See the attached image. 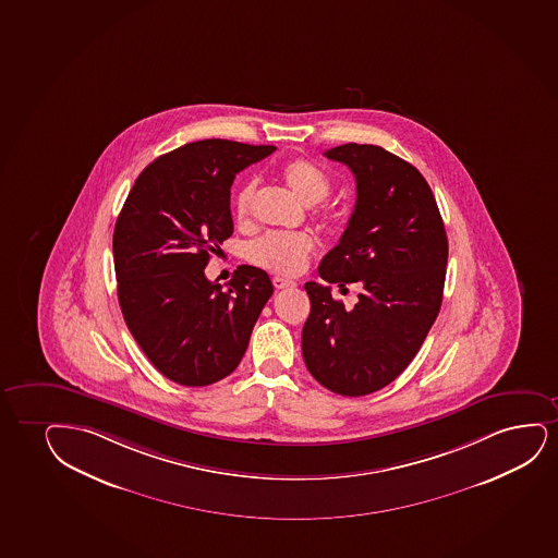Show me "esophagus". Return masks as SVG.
Masks as SVG:
<instances>
[{"instance_id":"obj_1","label":"esophagus","mask_w":558,"mask_h":558,"mask_svg":"<svg viewBox=\"0 0 558 558\" xmlns=\"http://www.w3.org/2000/svg\"><path fill=\"white\" fill-rule=\"evenodd\" d=\"M274 287H276L277 290L281 289H292V287H296L298 282L292 281V279H284V277L276 276L274 279Z\"/></svg>"}]
</instances>
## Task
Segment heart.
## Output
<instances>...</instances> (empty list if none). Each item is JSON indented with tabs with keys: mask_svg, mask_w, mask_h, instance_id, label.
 I'll return each instance as SVG.
<instances>
[{
	"mask_svg": "<svg viewBox=\"0 0 558 558\" xmlns=\"http://www.w3.org/2000/svg\"><path fill=\"white\" fill-rule=\"evenodd\" d=\"M282 181L289 184L290 191L296 194L304 204L313 205L332 191V179L318 163L307 158H292L279 170ZM256 196V181L248 179L240 184L232 199L233 219L241 226L247 225L253 213ZM323 217L332 220V211L323 209ZM315 251V240L307 232H269L258 240L251 241L247 247L248 260L260 268L279 274V276H296L310 260Z\"/></svg>",
	"mask_w": 558,
	"mask_h": 558,
	"instance_id": "1",
	"label": "heart"
}]
</instances>
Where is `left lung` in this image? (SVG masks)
Returning a JSON list of instances; mask_svg holds the SVG:
<instances>
[{"mask_svg":"<svg viewBox=\"0 0 558 558\" xmlns=\"http://www.w3.org/2000/svg\"><path fill=\"white\" fill-rule=\"evenodd\" d=\"M356 179V205L318 276L359 282L353 310L325 284L305 282L310 317L302 353L310 374L341 396L372 395L415 359L444 300L447 233L438 204L416 168L377 145L326 150ZM347 290V289H345Z\"/></svg>","mask_w":558,"mask_h":558,"instance_id":"8db88e82","label":"left lung"}]
</instances>
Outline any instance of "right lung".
<instances>
[{
    "label": "right lung",
    "instance_id": "obj_1",
    "mask_svg": "<svg viewBox=\"0 0 558 558\" xmlns=\"http://www.w3.org/2000/svg\"><path fill=\"white\" fill-rule=\"evenodd\" d=\"M274 150L204 140L158 156L135 179L114 225V274L128 330L153 366L183 387L232 374L274 294L268 274L254 266L235 269L226 289L204 271L233 233V179Z\"/></svg>",
    "mask_w": 558,
    "mask_h": 558
}]
</instances>
